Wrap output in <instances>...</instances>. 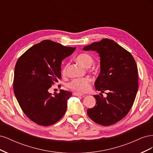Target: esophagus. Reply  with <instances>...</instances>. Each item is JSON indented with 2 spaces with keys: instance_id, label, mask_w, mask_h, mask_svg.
<instances>
[{
  "instance_id": "esophagus-1",
  "label": "esophagus",
  "mask_w": 153,
  "mask_h": 153,
  "mask_svg": "<svg viewBox=\"0 0 153 153\" xmlns=\"http://www.w3.org/2000/svg\"><path fill=\"white\" fill-rule=\"evenodd\" d=\"M73 95L76 96H83L84 94H82V93H80V92H73Z\"/></svg>"
}]
</instances>
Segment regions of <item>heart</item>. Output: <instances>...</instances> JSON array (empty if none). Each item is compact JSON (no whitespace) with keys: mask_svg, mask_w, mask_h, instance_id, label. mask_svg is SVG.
<instances>
[{"mask_svg":"<svg viewBox=\"0 0 153 153\" xmlns=\"http://www.w3.org/2000/svg\"><path fill=\"white\" fill-rule=\"evenodd\" d=\"M76 60L84 66L89 68L94 62L93 57L91 55L87 53H82L78 55L76 57ZM69 63L68 62L64 66L62 69V73L63 75H66L68 72ZM91 80L89 77L84 78H76L71 80L68 82V87L69 89L78 92H85L89 91L91 87Z\"/></svg>","mask_w":153,"mask_h":153,"instance_id":"1","label":"heart"}]
</instances>
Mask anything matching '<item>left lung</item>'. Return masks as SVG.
Wrapping results in <instances>:
<instances>
[{
  "instance_id": "8db88e82",
  "label": "left lung",
  "mask_w": 153,
  "mask_h": 153,
  "mask_svg": "<svg viewBox=\"0 0 153 153\" xmlns=\"http://www.w3.org/2000/svg\"><path fill=\"white\" fill-rule=\"evenodd\" d=\"M84 50L100 54L101 71L94 85L107 95H94L96 103L87 110V115L97 124L110 126L126 116L135 101L138 87L136 62L128 51L107 38L86 46Z\"/></svg>"
}]
</instances>
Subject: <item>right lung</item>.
<instances>
[{
    "instance_id": "add662e5",
    "label": "right lung",
    "mask_w": 153,
    "mask_h": 153,
    "mask_svg": "<svg viewBox=\"0 0 153 153\" xmlns=\"http://www.w3.org/2000/svg\"><path fill=\"white\" fill-rule=\"evenodd\" d=\"M75 49L47 39L32 46L18 59L14 92L23 112L37 124L50 126L66 113L71 92L61 90L52 96L48 90L61 78L62 60Z\"/></svg>"
}]
</instances>
